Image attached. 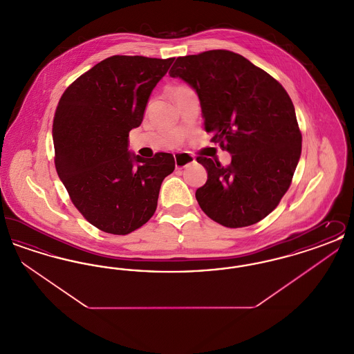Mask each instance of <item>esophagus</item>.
<instances>
[{
    "label": "esophagus",
    "instance_id": "1",
    "mask_svg": "<svg viewBox=\"0 0 354 354\" xmlns=\"http://www.w3.org/2000/svg\"><path fill=\"white\" fill-rule=\"evenodd\" d=\"M174 158H175V167L178 169H185V167L195 162V158L189 153H185V152L176 153V155H174Z\"/></svg>",
    "mask_w": 354,
    "mask_h": 354
}]
</instances>
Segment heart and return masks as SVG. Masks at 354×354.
<instances>
[{
    "mask_svg": "<svg viewBox=\"0 0 354 354\" xmlns=\"http://www.w3.org/2000/svg\"><path fill=\"white\" fill-rule=\"evenodd\" d=\"M175 88H178V87H175Z\"/></svg>",
    "mask_w": 354,
    "mask_h": 354,
    "instance_id": "obj_1",
    "label": "heart"
}]
</instances>
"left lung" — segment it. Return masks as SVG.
<instances>
[{"instance_id": "1", "label": "left lung", "mask_w": 354, "mask_h": 354, "mask_svg": "<svg viewBox=\"0 0 354 354\" xmlns=\"http://www.w3.org/2000/svg\"><path fill=\"white\" fill-rule=\"evenodd\" d=\"M169 74L196 91L205 131L232 155L227 167L196 158L208 172L195 194L203 212L228 228L264 219L286 195L301 155L303 138L286 88L230 50L179 57Z\"/></svg>"}]
</instances>
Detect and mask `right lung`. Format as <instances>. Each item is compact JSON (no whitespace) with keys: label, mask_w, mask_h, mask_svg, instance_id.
Here are the masks:
<instances>
[{"label":"right lung","mask_w":354,"mask_h":354,"mask_svg":"<svg viewBox=\"0 0 354 354\" xmlns=\"http://www.w3.org/2000/svg\"><path fill=\"white\" fill-rule=\"evenodd\" d=\"M174 58L113 55L68 86L53 120L55 169L84 219L127 235L151 219L172 153L143 159L129 151L153 87Z\"/></svg>","instance_id":"1"}]
</instances>
